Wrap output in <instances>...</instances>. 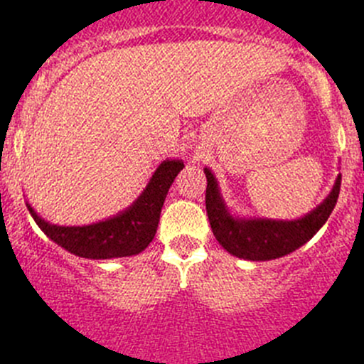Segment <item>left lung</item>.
<instances>
[{"label":"left lung","mask_w":364,"mask_h":364,"mask_svg":"<svg viewBox=\"0 0 364 364\" xmlns=\"http://www.w3.org/2000/svg\"><path fill=\"white\" fill-rule=\"evenodd\" d=\"M204 174L208 179L205 211L213 234L227 252L245 260H273L303 247L328 222L338 200L341 185V174H338L329 196L303 218H241L230 213L211 168L204 167Z\"/></svg>","instance_id":"left-lung-1"}]
</instances>
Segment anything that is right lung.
<instances>
[{"mask_svg": "<svg viewBox=\"0 0 364 364\" xmlns=\"http://www.w3.org/2000/svg\"><path fill=\"white\" fill-rule=\"evenodd\" d=\"M183 167V160H164L132 205L90 225H54L26 205L46 236L73 255L95 260L132 257L146 250L155 237L161 205Z\"/></svg>", "mask_w": 364, "mask_h": 364, "instance_id": "right-lung-1", "label": "right lung"}]
</instances>
